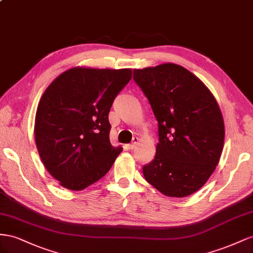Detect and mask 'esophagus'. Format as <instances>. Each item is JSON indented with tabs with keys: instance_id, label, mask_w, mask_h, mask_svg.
<instances>
[{
	"instance_id": "1",
	"label": "esophagus",
	"mask_w": 253,
	"mask_h": 253,
	"mask_svg": "<svg viewBox=\"0 0 253 253\" xmlns=\"http://www.w3.org/2000/svg\"><path fill=\"white\" fill-rule=\"evenodd\" d=\"M138 143H139V138H136V136H134L133 140H132V143L129 144V145H128V148H129V149L135 148L136 145H138Z\"/></svg>"
}]
</instances>
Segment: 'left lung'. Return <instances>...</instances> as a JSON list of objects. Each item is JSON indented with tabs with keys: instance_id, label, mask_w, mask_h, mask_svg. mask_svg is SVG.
Masks as SVG:
<instances>
[{
	"instance_id": "8db88e82",
	"label": "left lung",
	"mask_w": 253,
	"mask_h": 253,
	"mask_svg": "<svg viewBox=\"0 0 253 253\" xmlns=\"http://www.w3.org/2000/svg\"><path fill=\"white\" fill-rule=\"evenodd\" d=\"M133 79L159 124L156 157L143 175L165 196H189L219 162L225 141L220 108L197 76L175 63L134 70Z\"/></svg>"
}]
</instances>
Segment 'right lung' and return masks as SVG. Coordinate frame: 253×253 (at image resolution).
<instances>
[{
    "mask_svg": "<svg viewBox=\"0 0 253 253\" xmlns=\"http://www.w3.org/2000/svg\"><path fill=\"white\" fill-rule=\"evenodd\" d=\"M131 69L75 67L55 78L40 98L35 141L47 171L71 191L103 178L121 146L109 140L110 108L131 79Z\"/></svg>",
    "mask_w": 253,
    "mask_h": 253,
    "instance_id": "right-lung-1",
    "label": "right lung"
}]
</instances>
